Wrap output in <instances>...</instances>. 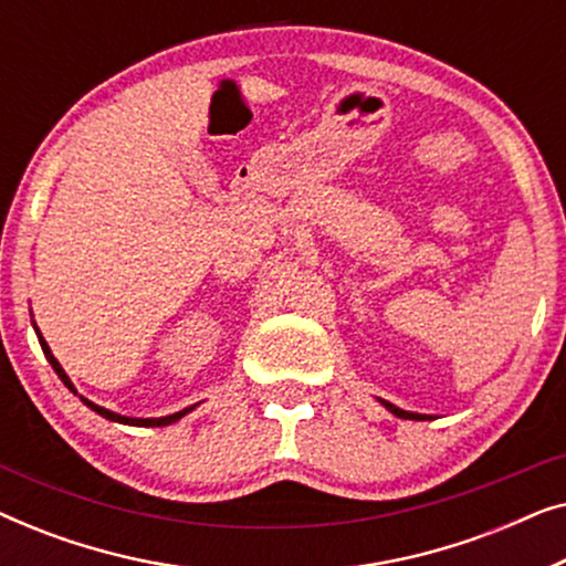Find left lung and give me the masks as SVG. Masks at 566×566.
Wrapping results in <instances>:
<instances>
[{
  "label": "left lung",
  "mask_w": 566,
  "mask_h": 566,
  "mask_svg": "<svg viewBox=\"0 0 566 566\" xmlns=\"http://www.w3.org/2000/svg\"><path fill=\"white\" fill-rule=\"evenodd\" d=\"M384 407L389 409L391 415H397V417H401V420H424L422 415H412V412H405V409H399V407H394V405H389V401H384Z\"/></svg>",
  "instance_id": "left-lung-1"
}]
</instances>
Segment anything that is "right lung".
Wrapping results in <instances>:
<instances>
[{
  "label": "right lung",
  "instance_id": "1",
  "mask_svg": "<svg viewBox=\"0 0 566 566\" xmlns=\"http://www.w3.org/2000/svg\"><path fill=\"white\" fill-rule=\"evenodd\" d=\"M35 332H38V327H35ZM38 337H41V332H38ZM41 345H43V353H45V358H49V363H51V366H53V370H56V374H59V378H61V381H64L66 386H69V389H72L74 391V386H72V381H69V376L64 374V368H61L59 366V360L56 358H53V353H51V347L49 345H45V339L41 337ZM76 394V391H74ZM82 401H84V405H87V407H92V409H95V412L97 415H103V417H107V420H113V422H126V424H146V428H161V424H172V422H177V420H180V417L182 415H188L190 412V409L192 407H188V409H182V412H177V415H169V417H159V420H134V417H120V415H115V412H111V409H105V407H97V405H92V401L90 399H84L82 397Z\"/></svg>",
  "mask_w": 566,
  "mask_h": 566
}]
</instances>
